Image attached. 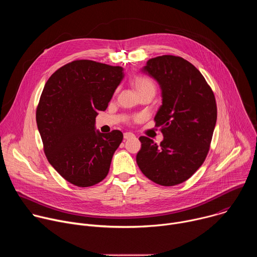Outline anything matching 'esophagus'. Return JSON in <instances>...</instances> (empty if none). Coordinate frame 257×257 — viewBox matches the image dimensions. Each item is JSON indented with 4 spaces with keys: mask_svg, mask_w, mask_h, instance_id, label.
Instances as JSON below:
<instances>
[{
    "mask_svg": "<svg viewBox=\"0 0 257 257\" xmlns=\"http://www.w3.org/2000/svg\"><path fill=\"white\" fill-rule=\"evenodd\" d=\"M133 137H135V135L133 134V133H131V132H126V133H124V139L126 140V139H130V138H133Z\"/></svg>",
    "mask_w": 257,
    "mask_h": 257,
    "instance_id": "obj_1",
    "label": "esophagus"
}]
</instances>
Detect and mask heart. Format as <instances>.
Here are the masks:
<instances>
[{"instance_id":"1","label":"heart","mask_w":257,"mask_h":257,"mask_svg":"<svg viewBox=\"0 0 257 257\" xmlns=\"http://www.w3.org/2000/svg\"><path fill=\"white\" fill-rule=\"evenodd\" d=\"M131 84L138 94L148 91H156L155 83L150 78H146L143 76H134L131 79Z\"/></svg>"}]
</instances>
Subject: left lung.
<instances>
[{
  "label": "left lung",
  "mask_w": 257,
  "mask_h": 257,
  "mask_svg": "<svg viewBox=\"0 0 257 257\" xmlns=\"http://www.w3.org/2000/svg\"><path fill=\"white\" fill-rule=\"evenodd\" d=\"M141 72L161 87L162 105L155 121L164 139L157 145L141 136L136 163L153 182L174 186L189 179L207 156L216 123L215 98L201 73L181 57L153 58Z\"/></svg>",
  "instance_id": "1"
}]
</instances>
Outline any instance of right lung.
<instances>
[{
    "label": "right lung",
    "instance_id": "1",
    "mask_svg": "<svg viewBox=\"0 0 257 257\" xmlns=\"http://www.w3.org/2000/svg\"><path fill=\"white\" fill-rule=\"evenodd\" d=\"M123 78L120 66L78 60L58 69L45 84L36 124L49 163L73 185H95L108 173L123 134L95 131V117Z\"/></svg>",
    "mask_w": 257,
    "mask_h": 257
}]
</instances>
